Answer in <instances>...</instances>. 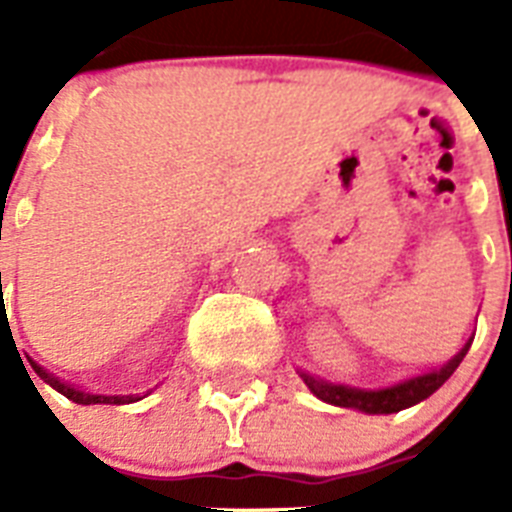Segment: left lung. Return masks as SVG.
<instances>
[{
    "label": "left lung",
    "mask_w": 512,
    "mask_h": 512,
    "mask_svg": "<svg viewBox=\"0 0 512 512\" xmlns=\"http://www.w3.org/2000/svg\"><path fill=\"white\" fill-rule=\"evenodd\" d=\"M470 337L462 350L454 358H449L444 366L438 369H430V372H422L417 377H409L404 382H396V385H388V388H350V385H337V382L321 380V377H313L308 372H300L303 382L311 388V393L321 401H327L332 406H345V409H358V412L366 414H393L401 412V409H409V406L420 404L428 396H433L441 385H444L449 377L454 374V369L462 364V358L468 353Z\"/></svg>",
    "instance_id": "8db88e82"
}]
</instances>
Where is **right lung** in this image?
I'll list each match as a JSON object with an SVG mask.
<instances>
[{
	"mask_svg": "<svg viewBox=\"0 0 512 512\" xmlns=\"http://www.w3.org/2000/svg\"><path fill=\"white\" fill-rule=\"evenodd\" d=\"M31 366H34V372L39 374L47 385H52L58 393H63V396L76 401V404H132V401H140V396H92V393H84V390H76L71 388V385H66V382H60L58 377H52L47 369H42V366L34 364V361H31Z\"/></svg>",
	"mask_w": 512,
	"mask_h": 512,
	"instance_id": "obj_1",
	"label": "right lung"
}]
</instances>
